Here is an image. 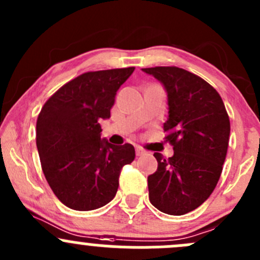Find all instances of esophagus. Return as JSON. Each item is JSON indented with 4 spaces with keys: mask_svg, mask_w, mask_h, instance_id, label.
<instances>
[{
    "mask_svg": "<svg viewBox=\"0 0 260 260\" xmlns=\"http://www.w3.org/2000/svg\"><path fill=\"white\" fill-rule=\"evenodd\" d=\"M136 153H137V156H142V154L146 153V151L141 146H137L136 147Z\"/></svg>",
    "mask_w": 260,
    "mask_h": 260,
    "instance_id": "1",
    "label": "esophagus"
}]
</instances>
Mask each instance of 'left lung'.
Returning a JSON list of instances; mask_svg holds the SVG:
<instances>
[{
  "label": "left lung",
  "mask_w": 260,
  "mask_h": 260,
  "mask_svg": "<svg viewBox=\"0 0 260 260\" xmlns=\"http://www.w3.org/2000/svg\"><path fill=\"white\" fill-rule=\"evenodd\" d=\"M142 70L166 89L169 118L164 131L174 147L170 158L154 152L158 167L148 176L149 201L165 214H187L216 187L229 146V115L221 96L203 78L177 67Z\"/></svg>",
  "instance_id": "left-lung-1"
}]
</instances>
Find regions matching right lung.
I'll return each instance as SVG.
<instances>
[{"label": "right lung", "instance_id": "right-lung-1", "mask_svg": "<svg viewBox=\"0 0 260 260\" xmlns=\"http://www.w3.org/2000/svg\"><path fill=\"white\" fill-rule=\"evenodd\" d=\"M135 68L88 72L68 81L41 108L36 146L52 192L68 208L104 206L118 190L120 170L135 159V147L101 140V119L111 117L115 94Z\"/></svg>", "mask_w": 260, "mask_h": 260}]
</instances>
